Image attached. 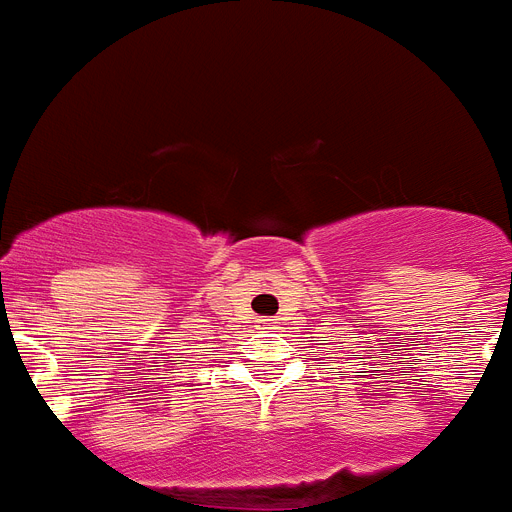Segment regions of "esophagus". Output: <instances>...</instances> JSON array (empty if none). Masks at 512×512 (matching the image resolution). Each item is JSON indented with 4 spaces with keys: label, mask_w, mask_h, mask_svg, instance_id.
I'll use <instances>...</instances> for the list:
<instances>
[{
    "label": "esophagus",
    "mask_w": 512,
    "mask_h": 512,
    "mask_svg": "<svg viewBox=\"0 0 512 512\" xmlns=\"http://www.w3.org/2000/svg\"><path fill=\"white\" fill-rule=\"evenodd\" d=\"M272 325H275V322H272V320H259L261 330H269V327H272Z\"/></svg>",
    "instance_id": "obj_1"
}]
</instances>
